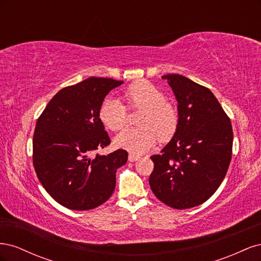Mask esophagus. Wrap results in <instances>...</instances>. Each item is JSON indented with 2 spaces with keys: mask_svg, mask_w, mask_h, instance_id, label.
Instances as JSON below:
<instances>
[{
  "mask_svg": "<svg viewBox=\"0 0 261 261\" xmlns=\"http://www.w3.org/2000/svg\"><path fill=\"white\" fill-rule=\"evenodd\" d=\"M139 159V155H137V154H135V153H129L128 154V160L130 161V162H135V161H137Z\"/></svg>",
  "mask_w": 261,
  "mask_h": 261,
  "instance_id": "obj_1",
  "label": "esophagus"
}]
</instances>
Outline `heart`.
Listing matches in <instances>:
<instances>
[{
  "label": "heart",
  "mask_w": 261,
  "mask_h": 261,
  "mask_svg": "<svg viewBox=\"0 0 261 261\" xmlns=\"http://www.w3.org/2000/svg\"><path fill=\"white\" fill-rule=\"evenodd\" d=\"M124 98L129 109L143 110L137 124L140 127L127 128L115 138V145L133 153L146 152L158 139L167 141L176 133L179 114L176 106L165 100L164 93L147 81L133 83ZM100 120L112 132L122 130L127 123V109L121 101L106 99L100 107Z\"/></svg>",
  "instance_id": "obj_1"
}]
</instances>
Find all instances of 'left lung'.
<instances>
[{"label":"left lung","instance_id":"8db88e82","mask_svg":"<svg viewBox=\"0 0 261 261\" xmlns=\"http://www.w3.org/2000/svg\"><path fill=\"white\" fill-rule=\"evenodd\" d=\"M178 102V127L154 163L149 177L151 191L174 209H188L207 201L226 175L232 159L230 117L213 93L178 74H168Z\"/></svg>","mask_w":261,"mask_h":261}]
</instances>
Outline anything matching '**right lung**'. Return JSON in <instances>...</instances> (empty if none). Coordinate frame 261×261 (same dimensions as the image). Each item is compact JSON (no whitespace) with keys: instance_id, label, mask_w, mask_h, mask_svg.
<instances>
[{"instance_id":"right-lung-1","label":"right lung","mask_w":261,"mask_h":261,"mask_svg":"<svg viewBox=\"0 0 261 261\" xmlns=\"http://www.w3.org/2000/svg\"><path fill=\"white\" fill-rule=\"evenodd\" d=\"M122 81L90 77L61 89L39 116L33 140L38 179L52 198L72 210H91L114 192L116 170L128 153L118 149L91 159L111 144L99 111L107 94Z\"/></svg>"}]
</instances>
